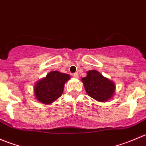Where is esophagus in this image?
Segmentation results:
<instances>
[{
	"label": "esophagus",
	"instance_id": "esophagus-1",
	"mask_svg": "<svg viewBox=\"0 0 146 146\" xmlns=\"http://www.w3.org/2000/svg\"><path fill=\"white\" fill-rule=\"evenodd\" d=\"M73 77L76 78H78L79 77V75H78V73H73Z\"/></svg>",
	"mask_w": 146,
	"mask_h": 146
}]
</instances>
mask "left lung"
Instances as JSON below:
<instances>
[{"label":"left lung","mask_w":146,"mask_h":146,"mask_svg":"<svg viewBox=\"0 0 146 146\" xmlns=\"http://www.w3.org/2000/svg\"><path fill=\"white\" fill-rule=\"evenodd\" d=\"M82 82L88 95L100 102L110 100L115 91L114 82L95 70L87 72V76L82 78Z\"/></svg>","instance_id":"1"}]
</instances>
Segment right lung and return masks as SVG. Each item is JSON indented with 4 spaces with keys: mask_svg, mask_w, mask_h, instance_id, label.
<instances>
[{
    "mask_svg": "<svg viewBox=\"0 0 146 146\" xmlns=\"http://www.w3.org/2000/svg\"><path fill=\"white\" fill-rule=\"evenodd\" d=\"M70 76L58 71H51L35 86L36 100L43 104H50L58 99L64 89V84Z\"/></svg>",
    "mask_w": 146,
    "mask_h": 146,
    "instance_id": "right-lung-1",
    "label": "right lung"
}]
</instances>
